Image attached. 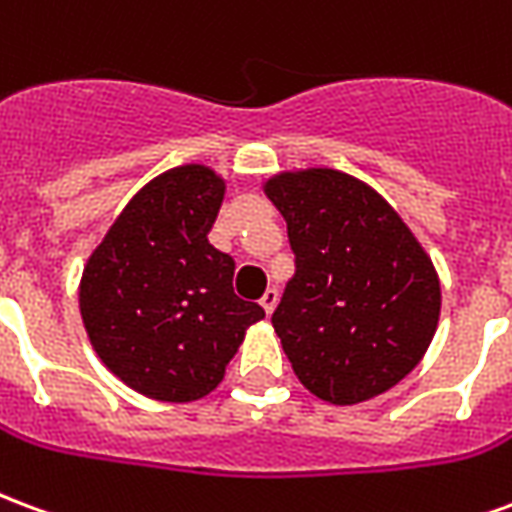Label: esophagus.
I'll return each instance as SVG.
<instances>
[{
  "instance_id": "esophagus-1",
  "label": "esophagus",
  "mask_w": 512,
  "mask_h": 512,
  "mask_svg": "<svg viewBox=\"0 0 512 512\" xmlns=\"http://www.w3.org/2000/svg\"><path fill=\"white\" fill-rule=\"evenodd\" d=\"M277 301H279V290L277 288H268L266 293H263V299H260V304H263V310L271 315L274 312V307H277Z\"/></svg>"
}]
</instances>
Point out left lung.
<instances>
[{
	"instance_id": "1",
	"label": "left lung",
	"mask_w": 512,
	"mask_h": 512,
	"mask_svg": "<svg viewBox=\"0 0 512 512\" xmlns=\"http://www.w3.org/2000/svg\"><path fill=\"white\" fill-rule=\"evenodd\" d=\"M266 194L296 255L271 315L293 373L334 406L392 389L439 326V274L425 249L376 189L337 169L279 172Z\"/></svg>"
}]
</instances>
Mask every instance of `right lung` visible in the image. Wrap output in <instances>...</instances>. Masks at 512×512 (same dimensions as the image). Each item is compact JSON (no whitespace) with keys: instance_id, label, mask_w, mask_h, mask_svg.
<instances>
[{"instance_id":"add662e5","label":"right lung","mask_w":512,"mask_h":512,"mask_svg":"<svg viewBox=\"0 0 512 512\" xmlns=\"http://www.w3.org/2000/svg\"><path fill=\"white\" fill-rule=\"evenodd\" d=\"M224 180L202 164L167 169L131 197L87 260L84 329L134 392L191 403L213 392L246 329L266 312L235 296V260L208 244Z\"/></svg>"}]
</instances>
